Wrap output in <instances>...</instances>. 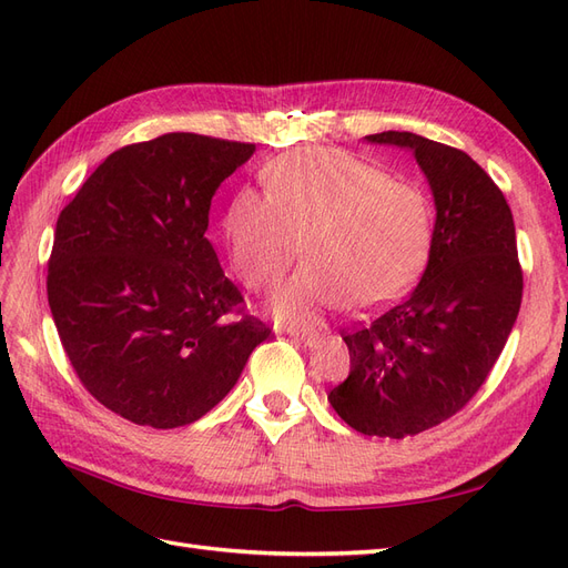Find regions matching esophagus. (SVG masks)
<instances>
[{
    "mask_svg": "<svg viewBox=\"0 0 568 568\" xmlns=\"http://www.w3.org/2000/svg\"><path fill=\"white\" fill-rule=\"evenodd\" d=\"M286 334H291L296 341H301L303 346H307V348H313V346H317V343H320V334L311 332V329H294V326H288Z\"/></svg>",
    "mask_w": 568,
    "mask_h": 568,
    "instance_id": "34e87169",
    "label": "esophagus"
}]
</instances>
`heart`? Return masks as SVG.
Listing matches in <instances>:
<instances>
[{"label": "heart", "mask_w": 568, "mask_h": 568, "mask_svg": "<svg viewBox=\"0 0 568 568\" xmlns=\"http://www.w3.org/2000/svg\"><path fill=\"white\" fill-rule=\"evenodd\" d=\"M263 184L267 194L239 189L222 232L232 270L255 291L277 284L303 246L307 265L274 291L280 317L307 324L343 303L374 311L415 280L432 239V203L415 182L313 146L270 161Z\"/></svg>", "instance_id": "obj_1"}]
</instances>
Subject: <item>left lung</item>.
<instances>
[{
  "mask_svg": "<svg viewBox=\"0 0 568 568\" xmlns=\"http://www.w3.org/2000/svg\"><path fill=\"white\" fill-rule=\"evenodd\" d=\"M367 140L415 153L436 227L422 282L384 315L341 332L351 372L329 403L359 434L405 438L450 419L484 386L517 322L524 270L500 186L467 153L412 132Z\"/></svg>",
  "mask_w": 568,
  "mask_h": 568,
  "instance_id": "obj_1",
  "label": "left lung"
}]
</instances>
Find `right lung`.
I'll return each mask as SVG.
<instances>
[{
  "mask_svg": "<svg viewBox=\"0 0 568 568\" xmlns=\"http://www.w3.org/2000/svg\"><path fill=\"white\" fill-rule=\"evenodd\" d=\"M255 144L170 132L113 151L57 220L47 298L80 384L123 419L175 428L236 384L270 326L205 239Z\"/></svg>",
  "mask_w": 568,
  "mask_h": 568,
  "instance_id": "obj_1",
  "label": "right lung"
}]
</instances>
